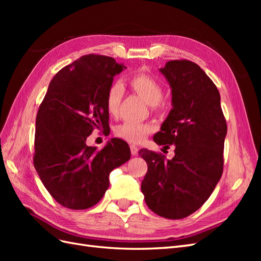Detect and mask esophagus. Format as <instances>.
<instances>
[{
    "label": "esophagus",
    "mask_w": 261,
    "mask_h": 261,
    "mask_svg": "<svg viewBox=\"0 0 261 261\" xmlns=\"http://www.w3.org/2000/svg\"><path fill=\"white\" fill-rule=\"evenodd\" d=\"M138 147L137 146H135V145H132L130 146V152H132V154L133 155H136L137 153H138Z\"/></svg>",
    "instance_id": "obj_1"
}]
</instances>
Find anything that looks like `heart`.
Instances as JSON below:
<instances>
[{
  "label": "heart",
  "mask_w": 261,
  "mask_h": 261,
  "mask_svg": "<svg viewBox=\"0 0 261 261\" xmlns=\"http://www.w3.org/2000/svg\"><path fill=\"white\" fill-rule=\"evenodd\" d=\"M127 85L154 109L159 107L163 96V87L155 78L146 73H136L128 78ZM123 94L124 90L121 84L116 83L110 86L106 96V108L110 115H117ZM152 130L153 126L150 123L126 121L115 128V135L127 143L138 144Z\"/></svg>",
  "instance_id": "heart-1"
}]
</instances>
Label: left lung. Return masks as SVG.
I'll return each mask as SVG.
<instances>
[{
  "label": "left lung",
  "mask_w": 261,
  "mask_h": 261,
  "mask_svg": "<svg viewBox=\"0 0 261 261\" xmlns=\"http://www.w3.org/2000/svg\"><path fill=\"white\" fill-rule=\"evenodd\" d=\"M160 72L172 89V105L154 143L174 145L175 155L140 149L148 164L141 192L149 209L177 220L198 210L212 194L223 173L226 121L217 86L196 63L169 61Z\"/></svg>",
  "instance_id": "1"
}]
</instances>
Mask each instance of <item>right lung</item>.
Instances as JSON below:
<instances>
[{
    "mask_svg": "<svg viewBox=\"0 0 261 261\" xmlns=\"http://www.w3.org/2000/svg\"><path fill=\"white\" fill-rule=\"evenodd\" d=\"M122 64L87 54L55 74L36 118L34 165L46 191L63 207L88 209L109 188V174L130 159L126 141L86 145L93 129H110L106 96Z\"/></svg>",
    "mask_w": 261,
    "mask_h": 261,
    "instance_id": "1",
    "label": "right lung"
}]
</instances>
